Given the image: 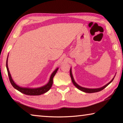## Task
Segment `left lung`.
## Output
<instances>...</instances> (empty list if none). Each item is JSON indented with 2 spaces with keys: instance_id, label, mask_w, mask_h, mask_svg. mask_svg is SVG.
Here are the masks:
<instances>
[{
  "instance_id": "1",
  "label": "left lung",
  "mask_w": 123,
  "mask_h": 123,
  "mask_svg": "<svg viewBox=\"0 0 123 123\" xmlns=\"http://www.w3.org/2000/svg\"><path fill=\"white\" fill-rule=\"evenodd\" d=\"M70 77H71V79H72V82L73 84H74V85L77 88L79 89V90L81 91L82 92H84L85 93H95V92H99V91H101L104 89V88H105V87H106L108 85H109L110 83H111L112 82V81L113 80V79L114 78V77H115L116 75H114V78L112 79V80L110 81L106 85H104V86L101 87H100V88H85V87H83L80 86V85H79L75 81L74 78H73V74H72V68H70Z\"/></svg>"
}]
</instances>
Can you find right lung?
I'll return each instance as SVG.
<instances>
[{"label":"right lung","instance_id":"1","mask_svg":"<svg viewBox=\"0 0 123 123\" xmlns=\"http://www.w3.org/2000/svg\"><path fill=\"white\" fill-rule=\"evenodd\" d=\"M8 57H9V55L7 56V60H6V68L7 70V73L9 77V80L11 82V85H12L14 88L16 89L17 90L19 91L20 92L23 93L24 94L29 95H39L41 94H44V93L47 92L48 91L52 86L53 83V78L55 76V75L56 73L59 68H57L52 73L50 77L49 80L48 82L47 83L46 85H44V86L37 87V88H30V87H23L18 86V85H17L15 82H14L13 79L12 78V76L10 74L9 67H8Z\"/></svg>","mask_w":123,"mask_h":123}]
</instances>
